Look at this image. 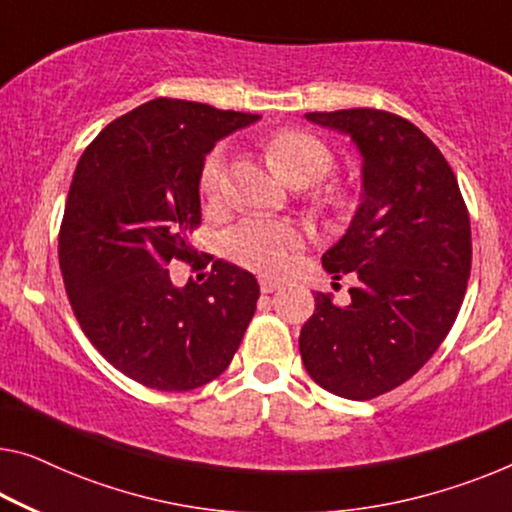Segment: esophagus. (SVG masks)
Returning <instances> with one entry per match:
<instances>
[{"label": "esophagus", "instance_id": "34e87169", "mask_svg": "<svg viewBox=\"0 0 512 512\" xmlns=\"http://www.w3.org/2000/svg\"><path fill=\"white\" fill-rule=\"evenodd\" d=\"M259 289H262L264 294H271L276 292V289H280V282L273 278H259Z\"/></svg>", "mask_w": 512, "mask_h": 512}]
</instances>
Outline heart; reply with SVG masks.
<instances>
[{
	"label": "heart",
	"mask_w": 512,
	"mask_h": 512,
	"mask_svg": "<svg viewBox=\"0 0 512 512\" xmlns=\"http://www.w3.org/2000/svg\"><path fill=\"white\" fill-rule=\"evenodd\" d=\"M266 154L278 172L294 186H308L333 170V151L319 137L303 131H282L266 144ZM227 151L213 149L202 167L200 188L211 204H218L225 188ZM227 257L250 271L278 276L292 264L303 246V232L289 220L248 218L232 227L223 239Z\"/></svg>",
	"instance_id": "obj_1"
}]
</instances>
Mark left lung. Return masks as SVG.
Masks as SVG:
<instances>
[{
	"label": "left lung",
	"mask_w": 512,
	"mask_h": 512,
	"mask_svg": "<svg viewBox=\"0 0 512 512\" xmlns=\"http://www.w3.org/2000/svg\"><path fill=\"white\" fill-rule=\"evenodd\" d=\"M347 133L363 156V195L352 225L322 257L356 285L347 303L315 294L299 335L308 375L347 400H372L416 375L451 331L471 271V225L441 151L386 110L308 112Z\"/></svg>",
	"instance_id": "1"
}]
</instances>
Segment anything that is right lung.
<instances>
[{
	"mask_svg": "<svg viewBox=\"0 0 512 512\" xmlns=\"http://www.w3.org/2000/svg\"><path fill=\"white\" fill-rule=\"evenodd\" d=\"M259 114L154 98L114 119L75 167L59 266L75 317L98 352L156 391H193L223 375L255 315L253 273L216 259L177 287L167 264L193 257L200 177L213 144Z\"/></svg>",
	"mask_w": 512,
	"mask_h": 512,
	"instance_id": "right-lung-1",
	"label": "right lung"
}]
</instances>
